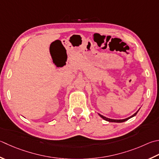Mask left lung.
<instances>
[{
	"label": "left lung",
	"mask_w": 159,
	"mask_h": 159,
	"mask_svg": "<svg viewBox=\"0 0 159 159\" xmlns=\"http://www.w3.org/2000/svg\"><path fill=\"white\" fill-rule=\"evenodd\" d=\"M139 110L136 111V112L135 113V114H134L132 116H131L130 117H128V118H127V119H121V120H115V119H108V118H106V117H105V116H102V115H101V114H99V116H100L102 119H103L104 120H107V121H109V122H115V123H123V122H125V121H126V120H127L128 119H129L130 118H132V117H133V116H136V114L138 113V111H139Z\"/></svg>",
	"instance_id": "1"
}]
</instances>
